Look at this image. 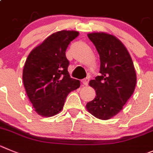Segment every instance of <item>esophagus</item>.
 I'll return each instance as SVG.
<instances>
[{
	"label": "esophagus",
	"mask_w": 153,
	"mask_h": 153,
	"mask_svg": "<svg viewBox=\"0 0 153 153\" xmlns=\"http://www.w3.org/2000/svg\"><path fill=\"white\" fill-rule=\"evenodd\" d=\"M88 82H89L88 78H85V79H83L82 81V84H83L84 85H85V86H87V85H88Z\"/></svg>",
	"instance_id": "1"
}]
</instances>
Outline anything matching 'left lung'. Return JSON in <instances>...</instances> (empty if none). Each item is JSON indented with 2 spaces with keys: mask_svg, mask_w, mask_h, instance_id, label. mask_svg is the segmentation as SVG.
<instances>
[{
  "mask_svg": "<svg viewBox=\"0 0 153 153\" xmlns=\"http://www.w3.org/2000/svg\"><path fill=\"white\" fill-rule=\"evenodd\" d=\"M88 36L100 56V76L89 82L96 96L86 108L96 118L106 120L120 112L132 96L137 73L130 53L116 36L104 32L91 33Z\"/></svg>",
  "mask_w": 153,
  "mask_h": 153,
  "instance_id": "1",
  "label": "left lung"
}]
</instances>
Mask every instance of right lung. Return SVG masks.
I'll list each match as a JSON object with an SVG mask.
<instances>
[{
	"mask_svg": "<svg viewBox=\"0 0 153 153\" xmlns=\"http://www.w3.org/2000/svg\"><path fill=\"white\" fill-rule=\"evenodd\" d=\"M79 33L62 30L51 34L29 54L23 70L26 92L35 111L53 117L62 111L67 96L80 87L70 77L65 51Z\"/></svg>",
	"mask_w": 153,
	"mask_h": 153,
	"instance_id": "right-lung-1",
	"label": "right lung"
}]
</instances>
